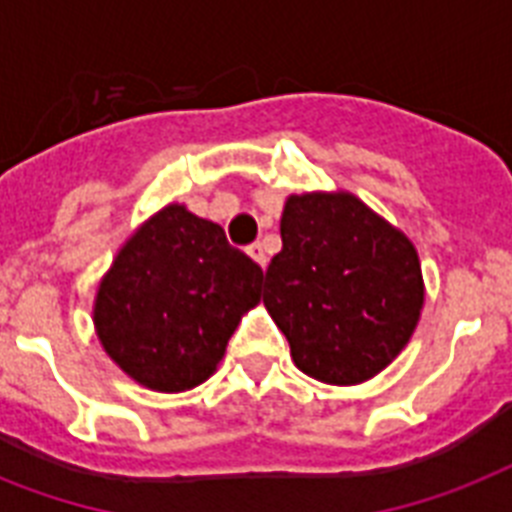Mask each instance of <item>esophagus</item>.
Here are the masks:
<instances>
[{
	"label": "esophagus",
	"instance_id": "obj_1",
	"mask_svg": "<svg viewBox=\"0 0 512 512\" xmlns=\"http://www.w3.org/2000/svg\"><path fill=\"white\" fill-rule=\"evenodd\" d=\"M247 255L252 257V260H255L260 268H265V265H268V257H265V249L260 241H257V244H252V247H247Z\"/></svg>",
	"mask_w": 512,
	"mask_h": 512
}]
</instances>
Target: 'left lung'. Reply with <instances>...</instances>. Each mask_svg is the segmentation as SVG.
Wrapping results in <instances>:
<instances>
[{
  "label": "left lung",
  "instance_id": "obj_1",
  "mask_svg": "<svg viewBox=\"0 0 512 512\" xmlns=\"http://www.w3.org/2000/svg\"><path fill=\"white\" fill-rule=\"evenodd\" d=\"M263 303L300 372L358 385L412 340L425 305L420 255L401 228L350 191L292 193Z\"/></svg>",
  "mask_w": 512,
  "mask_h": 512
}]
</instances>
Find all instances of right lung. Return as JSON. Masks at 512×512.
Instances as JSON below:
<instances>
[{"instance_id": "1", "label": "right lung", "mask_w": 512, "mask_h": 512, "mask_svg": "<svg viewBox=\"0 0 512 512\" xmlns=\"http://www.w3.org/2000/svg\"><path fill=\"white\" fill-rule=\"evenodd\" d=\"M263 271L223 228L167 204L127 236L98 281L92 324L108 358L156 393L217 372L241 316L260 303Z\"/></svg>"}]
</instances>
